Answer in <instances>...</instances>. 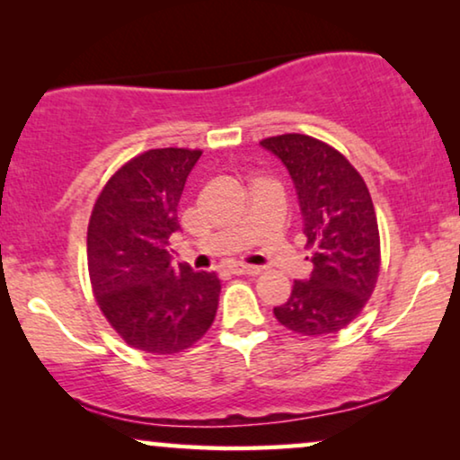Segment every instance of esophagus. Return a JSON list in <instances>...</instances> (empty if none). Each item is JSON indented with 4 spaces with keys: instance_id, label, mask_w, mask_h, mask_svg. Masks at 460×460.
<instances>
[{
    "instance_id": "1",
    "label": "esophagus",
    "mask_w": 460,
    "mask_h": 460,
    "mask_svg": "<svg viewBox=\"0 0 460 460\" xmlns=\"http://www.w3.org/2000/svg\"><path fill=\"white\" fill-rule=\"evenodd\" d=\"M230 272L241 276V274H249V276H257L261 272L257 266H243V263H234V266H230Z\"/></svg>"
}]
</instances>
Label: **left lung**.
<instances>
[{
	"instance_id": "1",
	"label": "left lung",
	"mask_w": 460,
	"mask_h": 460,
	"mask_svg": "<svg viewBox=\"0 0 460 460\" xmlns=\"http://www.w3.org/2000/svg\"><path fill=\"white\" fill-rule=\"evenodd\" d=\"M260 144L291 175L312 247L310 276L293 282L274 316L299 335H331L360 314L376 285L381 244L373 199L351 163L316 137L285 134Z\"/></svg>"
}]
</instances>
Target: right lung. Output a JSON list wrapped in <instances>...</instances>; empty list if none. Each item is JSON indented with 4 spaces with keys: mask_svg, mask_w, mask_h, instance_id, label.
<instances>
[{
    "mask_svg": "<svg viewBox=\"0 0 460 460\" xmlns=\"http://www.w3.org/2000/svg\"><path fill=\"white\" fill-rule=\"evenodd\" d=\"M200 150H148L119 169L93 205L87 268L100 310L131 348L175 354L209 329L219 279L172 266L169 238L181 230L178 203Z\"/></svg>",
    "mask_w": 460,
    "mask_h": 460,
    "instance_id": "obj_1",
    "label": "right lung"
}]
</instances>
